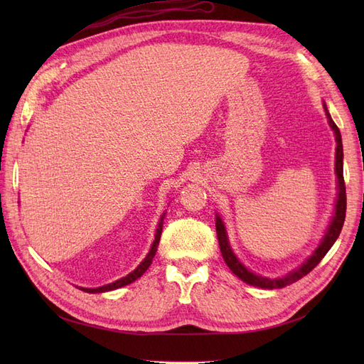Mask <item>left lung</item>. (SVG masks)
I'll list each match as a JSON object with an SVG mask.
<instances>
[{
  "instance_id": "1",
  "label": "left lung",
  "mask_w": 364,
  "mask_h": 364,
  "mask_svg": "<svg viewBox=\"0 0 364 364\" xmlns=\"http://www.w3.org/2000/svg\"><path fill=\"white\" fill-rule=\"evenodd\" d=\"M323 109H325V115L328 118V124L333 129L336 142H337V147H336L337 199H336V205H334L333 217H331V220H329V225L325 230V235L322 237L321 243H318V246L314 249V252L301 264L299 267L289 272L287 274H284V277H278V278H267V277H262V274L253 273L250 269H247L245 264L238 259V257L234 253V250H232V247H230V243H229V237H228L223 220L218 215V213L215 214V230H217L218 246H220V252H222V257H223L225 262L241 281L249 284V285H253V287L273 290V289L287 287V285L299 281L301 278L305 277V274L310 273L318 262L322 261V258L326 255L328 250L331 249L333 245L336 243V240L338 238V235L341 232V228H343L345 215H346V188H345V181H343V144H341L340 130L336 126L331 115H329L325 102H323Z\"/></svg>"
}]
</instances>
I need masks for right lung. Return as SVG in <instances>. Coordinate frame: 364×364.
<instances>
[{"instance_id": "add662e5", "label": "right lung", "mask_w": 364, "mask_h": 364, "mask_svg": "<svg viewBox=\"0 0 364 364\" xmlns=\"http://www.w3.org/2000/svg\"><path fill=\"white\" fill-rule=\"evenodd\" d=\"M164 218H165V213L161 215L159 222H158V228H156V232H155V240H153V243L150 246V250L146 255V258L142 259L138 267L135 270H132L129 274H126V277L117 279L115 282H111V284H106V285H102V287H94V289H86V287H79L82 291L85 293H105V291H112V290H117V289H121L124 287V285H129L132 282H135L138 278H141L142 274L146 273V270L150 267V264L153 261V258H155L156 255V250H158V246H159V240H161V234H162V226H164Z\"/></svg>"}]
</instances>
